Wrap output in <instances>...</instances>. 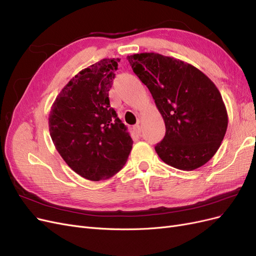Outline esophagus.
I'll return each instance as SVG.
<instances>
[{
    "label": "esophagus",
    "instance_id": "esophagus-1",
    "mask_svg": "<svg viewBox=\"0 0 256 256\" xmlns=\"http://www.w3.org/2000/svg\"><path fill=\"white\" fill-rule=\"evenodd\" d=\"M134 131L136 134H141V126L138 125V124H136V125L134 126Z\"/></svg>",
    "mask_w": 256,
    "mask_h": 256
}]
</instances>
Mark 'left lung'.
Instances as JSON below:
<instances>
[{"instance_id": "left-lung-1", "label": "left lung", "mask_w": 256, "mask_h": 256, "mask_svg": "<svg viewBox=\"0 0 256 256\" xmlns=\"http://www.w3.org/2000/svg\"><path fill=\"white\" fill-rule=\"evenodd\" d=\"M127 60L166 124L164 140L154 146L160 159L182 171L204 166L219 150L228 122L214 83L196 67L159 53Z\"/></svg>"}]
</instances>
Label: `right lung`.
<instances>
[{
	"label": "right lung",
	"mask_w": 256,
	"mask_h": 256,
	"mask_svg": "<svg viewBox=\"0 0 256 256\" xmlns=\"http://www.w3.org/2000/svg\"><path fill=\"white\" fill-rule=\"evenodd\" d=\"M120 58H104L69 81L51 106L50 136L72 170L88 180L115 175L125 166L132 138L110 106Z\"/></svg>",
	"instance_id": "right-lung-1"
}]
</instances>
